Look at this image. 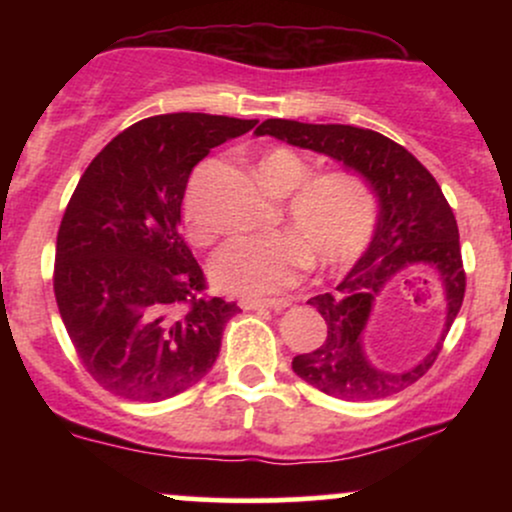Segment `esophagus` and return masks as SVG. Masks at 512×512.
<instances>
[{
  "label": "esophagus",
  "mask_w": 512,
  "mask_h": 512,
  "mask_svg": "<svg viewBox=\"0 0 512 512\" xmlns=\"http://www.w3.org/2000/svg\"><path fill=\"white\" fill-rule=\"evenodd\" d=\"M289 301H255V298H243L240 308L243 310H284Z\"/></svg>",
  "instance_id": "1"
}]
</instances>
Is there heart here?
Listing matches in <instances>:
<instances>
[{"mask_svg":"<svg viewBox=\"0 0 512 512\" xmlns=\"http://www.w3.org/2000/svg\"><path fill=\"white\" fill-rule=\"evenodd\" d=\"M260 182L274 197H289V233L231 238L209 262L211 281L243 298H269L293 289L313 262L339 269L354 262L375 231L378 202L368 182L354 173H325L308 180L310 168L289 149H272L257 161ZM187 238L209 245L214 231L199 219L195 199L182 207Z\"/></svg>","mask_w":512,"mask_h":512,"instance_id":"b5f03b06","label":"heart"}]
</instances>
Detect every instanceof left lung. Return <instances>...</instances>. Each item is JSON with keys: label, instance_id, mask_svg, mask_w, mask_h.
<instances>
[{"label": "left lung", "instance_id": "obj_1", "mask_svg": "<svg viewBox=\"0 0 512 512\" xmlns=\"http://www.w3.org/2000/svg\"><path fill=\"white\" fill-rule=\"evenodd\" d=\"M255 134L334 158L361 175L378 197V219L368 248L337 289L308 301L325 317L327 339L320 349L293 358V373L346 402L383 399L416 383L436 361L464 298L460 231L436 178L404 146L373 129L264 120ZM414 271L433 273L444 286V332L414 367L380 369L365 351L369 315L392 280Z\"/></svg>", "mask_w": 512, "mask_h": 512}]
</instances>
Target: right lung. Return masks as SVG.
<instances>
[{"label":"right lung","instance_id":"right-lung-1","mask_svg":"<svg viewBox=\"0 0 512 512\" xmlns=\"http://www.w3.org/2000/svg\"><path fill=\"white\" fill-rule=\"evenodd\" d=\"M257 120L173 113L117 134L81 175L55 255V298L76 354L105 390L163 402L214 366L236 303L204 298L180 236L182 197L209 149Z\"/></svg>","mask_w":512,"mask_h":512}]
</instances>
